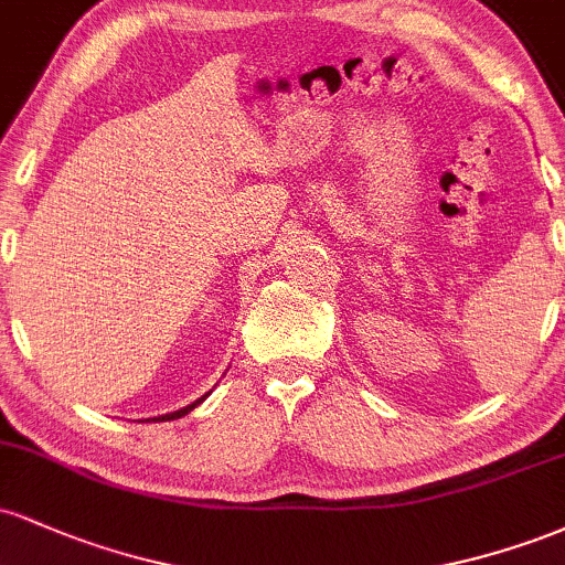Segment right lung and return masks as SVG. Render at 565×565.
<instances>
[{
    "instance_id": "obj_1",
    "label": "right lung",
    "mask_w": 565,
    "mask_h": 565,
    "mask_svg": "<svg viewBox=\"0 0 565 565\" xmlns=\"http://www.w3.org/2000/svg\"><path fill=\"white\" fill-rule=\"evenodd\" d=\"M206 395H210V393H206ZM206 395H201V398L193 401V404H188V406H183V408H178V412L161 414V417H153V419H161V423H164V419H180V417H185V414H188V412H193V408H196V406L201 404V401L206 398Z\"/></svg>"
}]
</instances>
